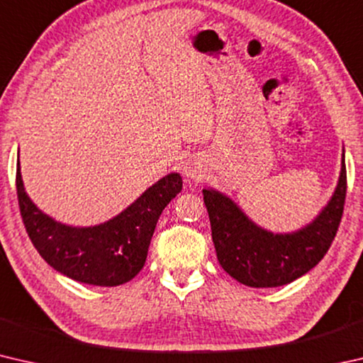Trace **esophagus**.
I'll list each match as a JSON object with an SVG mask.
<instances>
[{"instance_id":"obj_1","label":"esophagus","mask_w":363,"mask_h":363,"mask_svg":"<svg viewBox=\"0 0 363 363\" xmlns=\"http://www.w3.org/2000/svg\"><path fill=\"white\" fill-rule=\"evenodd\" d=\"M182 176L187 181H201L205 176V164L199 157H189L182 163Z\"/></svg>"}]
</instances>
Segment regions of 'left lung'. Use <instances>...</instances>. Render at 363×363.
I'll return each mask as SVG.
<instances>
[{
  "mask_svg": "<svg viewBox=\"0 0 363 363\" xmlns=\"http://www.w3.org/2000/svg\"><path fill=\"white\" fill-rule=\"evenodd\" d=\"M346 200V158L336 187L317 216L298 230L272 232L257 225L245 211L213 187L203 189L218 261L232 279L251 288L291 284L315 267L335 240Z\"/></svg>",
  "mask_w": 363,
  "mask_h": 363,
  "instance_id": "1",
  "label": "left lung"
}]
</instances>
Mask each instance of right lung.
Wrapping results in <instances>:
<instances>
[{
	"label": "right lung",
	"instance_id": "add662e5",
	"mask_svg": "<svg viewBox=\"0 0 363 363\" xmlns=\"http://www.w3.org/2000/svg\"><path fill=\"white\" fill-rule=\"evenodd\" d=\"M16 186L30 240L49 266L82 284L118 286L143 270L160 214L181 192L182 177L163 176L116 216L94 225H70L41 211L23 186L21 162Z\"/></svg>",
	"mask_w": 363,
	"mask_h": 363
}]
</instances>
